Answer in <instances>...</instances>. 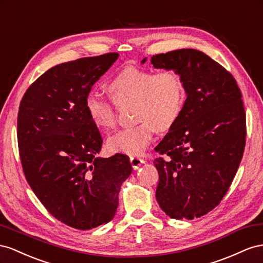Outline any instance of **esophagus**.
Returning <instances> with one entry per match:
<instances>
[{"instance_id": "obj_1", "label": "esophagus", "mask_w": 263, "mask_h": 263, "mask_svg": "<svg viewBox=\"0 0 263 263\" xmlns=\"http://www.w3.org/2000/svg\"><path fill=\"white\" fill-rule=\"evenodd\" d=\"M130 162H131V165L134 170H138L142 164L145 163V161L143 159H141V157H139V156L130 157Z\"/></svg>"}]
</instances>
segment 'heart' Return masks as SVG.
I'll use <instances>...</instances> for the list:
<instances>
[{
  "instance_id": "b5f03b06",
  "label": "heart",
  "mask_w": 263,
  "mask_h": 263,
  "mask_svg": "<svg viewBox=\"0 0 263 263\" xmlns=\"http://www.w3.org/2000/svg\"><path fill=\"white\" fill-rule=\"evenodd\" d=\"M108 88L114 99L121 103L136 101L137 125L116 132L108 140L111 152L131 156L141 155L151 143L156 127L166 130L173 125L183 109L185 88L173 69L154 72L137 67H125L110 80ZM85 108L91 121L103 130L116 125L115 104L91 90L86 96Z\"/></svg>"
}]
</instances>
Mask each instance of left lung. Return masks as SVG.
Instances as JSON below:
<instances>
[{
	"mask_svg": "<svg viewBox=\"0 0 263 263\" xmlns=\"http://www.w3.org/2000/svg\"><path fill=\"white\" fill-rule=\"evenodd\" d=\"M146 62V58L142 64ZM154 68L181 76L186 100L155 147L160 181L156 200L174 219H194L219 204L232 183L246 145L242 95L232 74L196 49L151 58Z\"/></svg>",
	"mask_w": 263,
	"mask_h": 263,
	"instance_id": "1",
	"label": "left lung"
}]
</instances>
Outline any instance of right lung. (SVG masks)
I'll list each match as a JSON object with an SVG mask.
<instances>
[{
    "mask_svg": "<svg viewBox=\"0 0 263 263\" xmlns=\"http://www.w3.org/2000/svg\"><path fill=\"white\" fill-rule=\"evenodd\" d=\"M119 57L80 58L48 69L26 90L17 116V141L26 181L59 221L80 230L109 222L120 187L130 176L129 157L97 156L102 138L85 99Z\"/></svg>",
    "mask_w": 263,
    "mask_h": 263,
    "instance_id": "1",
    "label": "right lung"
}]
</instances>
